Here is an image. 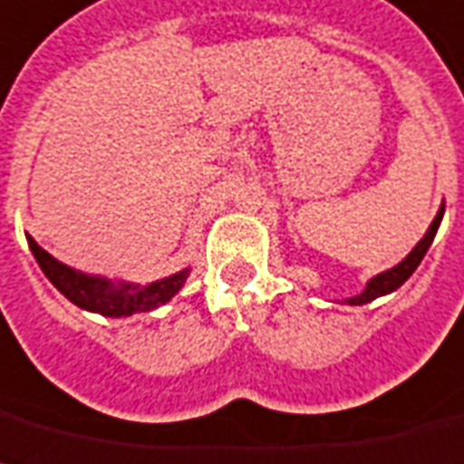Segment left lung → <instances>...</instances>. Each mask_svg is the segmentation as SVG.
Here are the masks:
<instances>
[{
    "mask_svg": "<svg viewBox=\"0 0 464 464\" xmlns=\"http://www.w3.org/2000/svg\"><path fill=\"white\" fill-rule=\"evenodd\" d=\"M443 213H446V206L440 203L439 213H436L433 222L429 225V229H426V235L420 239V244H417V246H414V249L410 251V254L398 263V266H392L391 270H383V273H379L376 277H372V280L366 283L364 292H359L357 296L344 299V304H350V306H362V304H369L373 302V299H379V296L391 295V292L398 290L400 285L405 283L407 277L412 276L414 270H417V266H420L424 254L429 251V246H431L433 237H436V232H439L440 220H443Z\"/></svg>",
    "mask_w": 464,
    "mask_h": 464,
    "instance_id": "obj_1",
    "label": "left lung"
}]
</instances>
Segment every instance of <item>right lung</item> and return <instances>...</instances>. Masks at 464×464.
<instances>
[{
    "instance_id": "add662e5",
    "label": "right lung",
    "mask_w": 464,
    "mask_h": 464,
    "mask_svg": "<svg viewBox=\"0 0 464 464\" xmlns=\"http://www.w3.org/2000/svg\"><path fill=\"white\" fill-rule=\"evenodd\" d=\"M25 239H28V246H31L33 256H35V261L47 276V280L69 302L85 311L100 314V316L121 318L158 309L184 287L188 273H191V268H184L174 276L143 285V287L131 283H112L107 277L88 276V273H81L76 268H69L62 261H57L54 256L47 254L33 237H25Z\"/></svg>"
}]
</instances>
